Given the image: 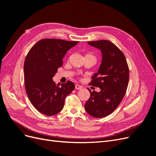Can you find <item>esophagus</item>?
I'll use <instances>...</instances> for the list:
<instances>
[{"label": "esophagus", "instance_id": "1", "mask_svg": "<svg viewBox=\"0 0 156 156\" xmlns=\"http://www.w3.org/2000/svg\"><path fill=\"white\" fill-rule=\"evenodd\" d=\"M82 88H83V87L79 85V84H75V89L76 90H81Z\"/></svg>", "mask_w": 156, "mask_h": 156}]
</instances>
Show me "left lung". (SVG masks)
I'll use <instances>...</instances> for the list:
<instances>
[{
  "instance_id": "8db88e82",
  "label": "left lung",
  "mask_w": 156,
  "mask_h": 156,
  "mask_svg": "<svg viewBox=\"0 0 156 156\" xmlns=\"http://www.w3.org/2000/svg\"><path fill=\"white\" fill-rule=\"evenodd\" d=\"M87 43L101 51L100 66L90 83L101 90L91 92L88 88L90 96L84 108L90 116L103 118L111 114L123 99L129 81V68L123 53L111 41L104 40Z\"/></svg>"
}]
</instances>
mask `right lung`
<instances>
[{
	"label": "right lung",
	"mask_w": 156,
	"mask_h": 156,
	"mask_svg": "<svg viewBox=\"0 0 156 156\" xmlns=\"http://www.w3.org/2000/svg\"><path fill=\"white\" fill-rule=\"evenodd\" d=\"M78 42L43 39L28 53L24 63L25 90L33 106L42 114L53 116L60 112L66 97L74 90L73 82L56 85L53 77L62 66L67 51Z\"/></svg>",
	"instance_id": "add662e5"
}]
</instances>
